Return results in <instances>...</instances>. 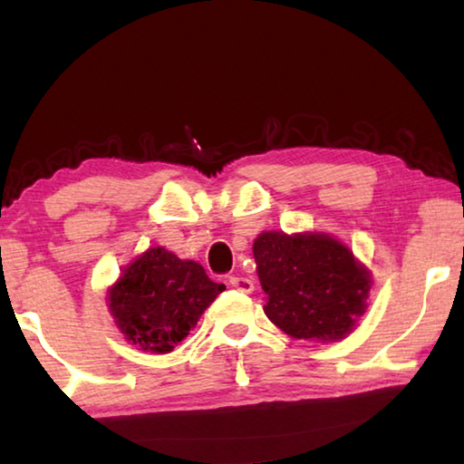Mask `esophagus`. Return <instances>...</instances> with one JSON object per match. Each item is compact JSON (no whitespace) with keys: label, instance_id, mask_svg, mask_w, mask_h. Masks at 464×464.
<instances>
[{"label":"esophagus","instance_id":"1","mask_svg":"<svg viewBox=\"0 0 464 464\" xmlns=\"http://www.w3.org/2000/svg\"><path fill=\"white\" fill-rule=\"evenodd\" d=\"M229 285H231L235 290H239V293H246V295H249L251 290H254V282H251V280L246 278V276H231V278H229Z\"/></svg>","mask_w":464,"mask_h":464}]
</instances>
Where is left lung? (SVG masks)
Here are the masks:
<instances>
[{
    "label": "left lung",
    "instance_id": "left-lung-1",
    "mask_svg": "<svg viewBox=\"0 0 464 464\" xmlns=\"http://www.w3.org/2000/svg\"><path fill=\"white\" fill-rule=\"evenodd\" d=\"M264 313L295 340L340 342L368 307L371 270L329 233L264 231L254 241Z\"/></svg>",
    "mask_w": 464,
    "mask_h": 464
}]
</instances>
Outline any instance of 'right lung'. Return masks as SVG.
I'll list each match as a JSON object with an SVG mask.
<instances>
[{
	"mask_svg": "<svg viewBox=\"0 0 464 464\" xmlns=\"http://www.w3.org/2000/svg\"><path fill=\"white\" fill-rule=\"evenodd\" d=\"M225 285L194 260L166 247H149L108 288L110 315L124 340L151 354H168L192 332Z\"/></svg>",
	"mask_w": 464,
	"mask_h": 464,
	"instance_id": "add662e5",
	"label": "right lung"
}]
</instances>
